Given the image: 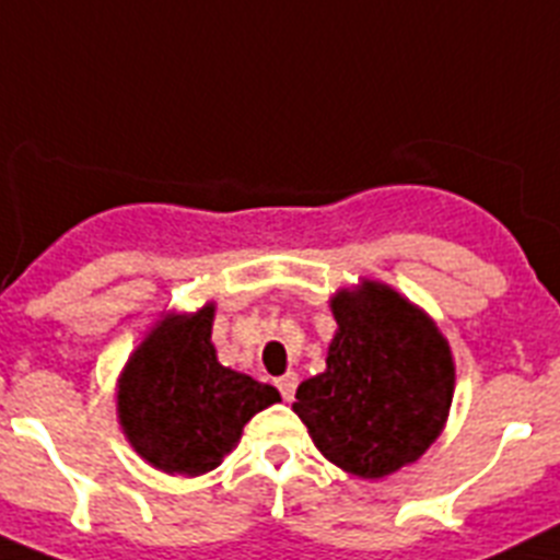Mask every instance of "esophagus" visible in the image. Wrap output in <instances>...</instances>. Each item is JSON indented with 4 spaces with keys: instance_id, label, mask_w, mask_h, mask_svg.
Segmentation results:
<instances>
[{
    "instance_id": "34e87169",
    "label": "esophagus",
    "mask_w": 560,
    "mask_h": 560,
    "mask_svg": "<svg viewBox=\"0 0 560 560\" xmlns=\"http://www.w3.org/2000/svg\"><path fill=\"white\" fill-rule=\"evenodd\" d=\"M296 384H300V378H296V373H285V375H280V378H277V389H280V395H283L285 400L294 398Z\"/></svg>"
}]
</instances>
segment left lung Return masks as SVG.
I'll return each instance as SVG.
<instances>
[{
	"mask_svg": "<svg viewBox=\"0 0 560 560\" xmlns=\"http://www.w3.org/2000/svg\"><path fill=\"white\" fill-rule=\"evenodd\" d=\"M330 311L325 373L296 387L291 409L341 471L389 477L423 457L446 427L452 348L427 311L378 280L339 289Z\"/></svg>",
	"mask_w": 560,
	"mask_h": 560,
	"instance_id": "obj_1",
	"label": "left lung"
}]
</instances>
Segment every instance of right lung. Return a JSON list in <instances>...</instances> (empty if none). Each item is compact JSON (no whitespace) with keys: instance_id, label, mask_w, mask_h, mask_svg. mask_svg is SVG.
<instances>
[{"instance_id":"obj_1","label":"right lung","mask_w":560,"mask_h":560,"mask_svg":"<svg viewBox=\"0 0 560 560\" xmlns=\"http://www.w3.org/2000/svg\"><path fill=\"white\" fill-rule=\"evenodd\" d=\"M212 319L215 303L162 314L117 378L122 434L148 465L171 477L219 468L246 423L280 400L271 384L221 364Z\"/></svg>"}]
</instances>
